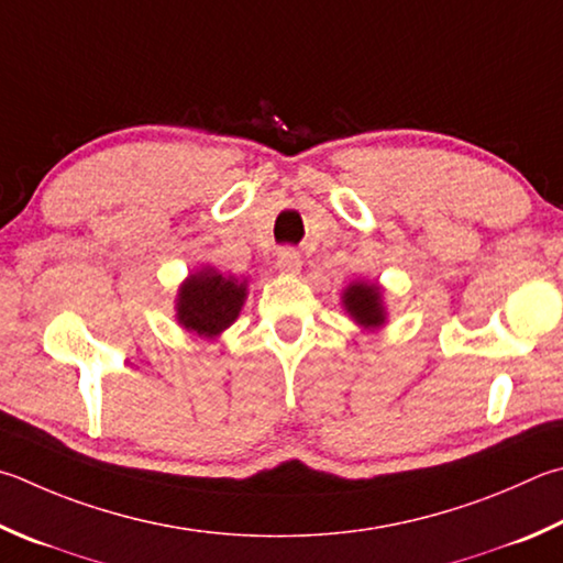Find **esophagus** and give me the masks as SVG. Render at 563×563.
I'll use <instances>...</instances> for the list:
<instances>
[{"label": "esophagus", "mask_w": 563, "mask_h": 563, "mask_svg": "<svg viewBox=\"0 0 563 563\" xmlns=\"http://www.w3.org/2000/svg\"><path fill=\"white\" fill-rule=\"evenodd\" d=\"M275 265H278L280 273H298L302 268V261H300V253L295 249H280L278 251V261H275Z\"/></svg>", "instance_id": "esophagus-1"}]
</instances>
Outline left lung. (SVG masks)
Instances as JSON below:
<instances>
[{
  "label": "left lung",
  "mask_w": 563,
  "mask_h": 563,
  "mask_svg": "<svg viewBox=\"0 0 563 563\" xmlns=\"http://www.w3.org/2000/svg\"><path fill=\"white\" fill-rule=\"evenodd\" d=\"M344 308L356 322L364 327H376L384 322V308H382V295L376 285L354 283L344 292Z\"/></svg>",
  "instance_id": "8db88e82"
}]
</instances>
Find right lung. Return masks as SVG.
I'll use <instances>...</instances> for the list:
<instances>
[{"label":"right lung","instance_id":"right-lung-1","mask_svg":"<svg viewBox=\"0 0 563 563\" xmlns=\"http://www.w3.org/2000/svg\"><path fill=\"white\" fill-rule=\"evenodd\" d=\"M243 300H246V283L227 278L217 271H201L189 275V280L181 285L177 314L187 330L217 336L236 320Z\"/></svg>","mask_w":563,"mask_h":563}]
</instances>
